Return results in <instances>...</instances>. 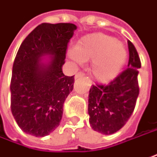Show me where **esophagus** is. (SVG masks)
Returning a JSON list of instances; mask_svg holds the SVG:
<instances>
[{
  "label": "esophagus",
  "mask_w": 157,
  "mask_h": 157,
  "mask_svg": "<svg viewBox=\"0 0 157 157\" xmlns=\"http://www.w3.org/2000/svg\"><path fill=\"white\" fill-rule=\"evenodd\" d=\"M84 75H85V74H84L83 72H79V73H77V74L75 75V78L82 77V76H84Z\"/></svg>",
  "instance_id": "34e87169"
}]
</instances>
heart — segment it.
I'll return each instance as SVG.
<instances>
[{
  "mask_svg": "<svg viewBox=\"0 0 157 157\" xmlns=\"http://www.w3.org/2000/svg\"><path fill=\"white\" fill-rule=\"evenodd\" d=\"M69 57L77 64L92 61L91 74L101 82H109L120 74L127 60V50L115 37L93 33L82 37L76 48L68 50Z\"/></svg>",
  "mask_w": 157,
  "mask_h": 157,
  "instance_id": "heart-1",
  "label": "heart"
}]
</instances>
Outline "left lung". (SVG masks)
<instances>
[{
	"label": "left lung",
	"mask_w": 157,
	"mask_h": 157,
	"mask_svg": "<svg viewBox=\"0 0 157 157\" xmlns=\"http://www.w3.org/2000/svg\"><path fill=\"white\" fill-rule=\"evenodd\" d=\"M128 68L108 84L92 85L89 93L88 113L95 131L105 135L117 132L129 120L139 94L138 68L141 62L135 46L128 41Z\"/></svg>",
	"instance_id": "left-lung-1"
}]
</instances>
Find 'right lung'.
Wrapping results in <instances>:
<instances>
[{
	"label": "right lung",
	"mask_w": 157,
	"mask_h": 157,
	"mask_svg": "<svg viewBox=\"0 0 157 157\" xmlns=\"http://www.w3.org/2000/svg\"><path fill=\"white\" fill-rule=\"evenodd\" d=\"M76 26L72 23H42L21 43L10 80V109L22 130L45 136L60 124L65 99L74 89L75 76H66L62 67L67 46ZM53 57L48 65L43 55Z\"/></svg>",
	"instance_id": "obj_1"
}]
</instances>
